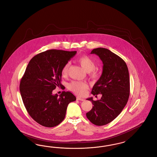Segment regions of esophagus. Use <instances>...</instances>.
<instances>
[{
	"mask_svg": "<svg viewBox=\"0 0 157 157\" xmlns=\"http://www.w3.org/2000/svg\"><path fill=\"white\" fill-rule=\"evenodd\" d=\"M76 99H77L78 100H80V101H84V100H85V99H83V98H80V97H77V98H76Z\"/></svg>",
	"mask_w": 157,
	"mask_h": 157,
	"instance_id": "1",
	"label": "esophagus"
}]
</instances>
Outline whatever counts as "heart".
I'll return each instance as SVG.
<instances>
[{"label": "heart", "mask_w": 157, "mask_h": 157, "mask_svg": "<svg viewBox=\"0 0 157 157\" xmlns=\"http://www.w3.org/2000/svg\"><path fill=\"white\" fill-rule=\"evenodd\" d=\"M78 61L81 64L82 67L89 72V75L92 77L95 78L98 76V72L94 69L95 68V63L93 59L87 56H83L80 57L78 59ZM70 62H67L62 68L61 74L62 75L65 76L67 74L69 67H70ZM68 89L72 91L77 93L78 94L83 95L85 94L86 90L87 89V85L85 82L81 81H73L68 84Z\"/></svg>", "instance_id": "b5f03b06"}]
</instances>
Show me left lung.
Masks as SVG:
<instances>
[{
	"mask_svg": "<svg viewBox=\"0 0 157 157\" xmlns=\"http://www.w3.org/2000/svg\"><path fill=\"white\" fill-rule=\"evenodd\" d=\"M103 61V72L92 88V94L96 97L102 95L100 100L91 101L93 106L86 113L92 124L97 126L108 124L115 119L127 104L130 94L129 74L124 60L109 50L102 48L93 49Z\"/></svg>",
	"mask_w": 157,
	"mask_h": 157,
	"instance_id": "left-lung-1",
	"label": "left lung"
}]
</instances>
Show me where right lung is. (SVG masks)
<instances>
[{
    "mask_svg": "<svg viewBox=\"0 0 157 157\" xmlns=\"http://www.w3.org/2000/svg\"><path fill=\"white\" fill-rule=\"evenodd\" d=\"M76 53L52 49L35 56L22 76L20 90L29 115L43 126L52 128L64 119L69 103L76 100L70 92L53 94L56 87H61L63 67Z\"/></svg>",
    "mask_w": 157,
    "mask_h": 157,
    "instance_id": "right-lung-1",
    "label": "right lung"
}]
</instances>
